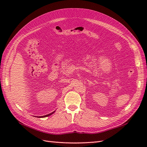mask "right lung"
Wrapping results in <instances>:
<instances>
[{"mask_svg":"<svg viewBox=\"0 0 147 147\" xmlns=\"http://www.w3.org/2000/svg\"><path fill=\"white\" fill-rule=\"evenodd\" d=\"M55 112V111H54V112H52V113H50V114H48V115H44V116H40V117H38V118H45V117H48V116H50V115H51L53 113H54Z\"/></svg>","mask_w":147,"mask_h":147,"instance_id":"1","label":"right lung"}]
</instances>
